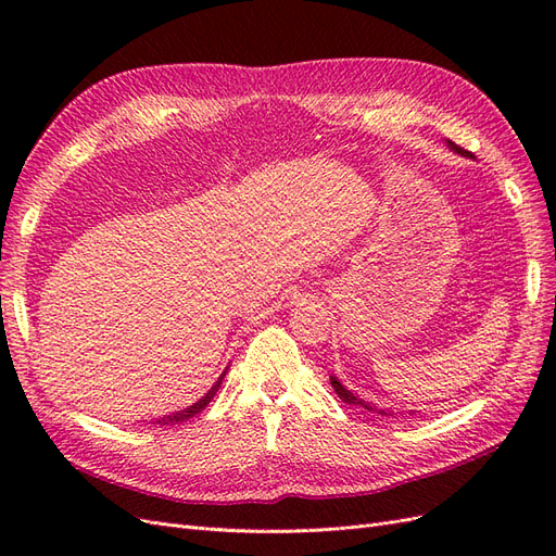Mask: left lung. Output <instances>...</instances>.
Wrapping results in <instances>:
<instances>
[{"label": "left lung", "mask_w": 556, "mask_h": 556, "mask_svg": "<svg viewBox=\"0 0 556 556\" xmlns=\"http://www.w3.org/2000/svg\"><path fill=\"white\" fill-rule=\"evenodd\" d=\"M447 148H450V150H454V153L464 155V157H473V155L468 153V150L459 148L457 143H452V141H447ZM331 387H333V392L339 394V396H341L345 403H350V406H362L364 410H368V413H378V415H382V417H390V415H392V410H387V408H378L376 403H368V401H364V399H359V396L352 394L350 390H345V387L339 382V378H336V376H331Z\"/></svg>", "instance_id": "8db88e82"}]
</instances>
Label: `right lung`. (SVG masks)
<instances>
[{"label":"right lung","mask_w":556,"mask_h":556,"mask_svg":"<svg viewBox=\"0 0 556 556\" xmlns=\"http://www.w3.org/2000/svg\"><path fill=\"white\" fill-rule=\"evenodd\" d=\"M227 374V371H225ZM225 374L217 378V382L211 387V390L206 392V396H201L197 403H192V406H188V408H182V410H178V413H172V415H164V417H160L157 419V425H178V422H185V419H190V417H194L197 413H201L204 410L208 403H211V399L215 396V392L220 390V384H223V378H225Z\"/></svg>","instance_id":"right-lung-1"}]
</instances>
